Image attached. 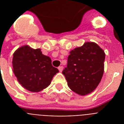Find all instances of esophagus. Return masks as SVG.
Listing matches in <instances>:
<instances>
[{
	"instance_id": "1",
	"label": "esophagus",
	"mask_w": 124,
	"mask_h": 124,
	"mask_svg": "<svg viewBox=\"0 0 124 124\" xmlns=\"http://www.w3.org/2000/svg\"><path fill=\"white\" fill-rule=\"evenodd\" d=\"M58 70H59V71L62 72V70H63V67H62V66H59L58 68Z\"/></svg>"
}]
</instances>
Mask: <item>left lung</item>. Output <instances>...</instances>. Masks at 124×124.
Instances as JSON below:
<instances>
[{"mask_svg":"<svg viewBox=\"0 0 124 124\" xmlns=\"http://www.w3.org/2000/svg\"><path fill=\"white\" fill-rule=\"evenodd\" d=\"M70 53L67 67L62 71L68 86L80 95L93 92L104 74L105 53L96 43L87 42Z\"/></svg>","mask_w":124,"mask_h":124,"instance_id":"8db88e82","label":"left lung"}]
</instances>
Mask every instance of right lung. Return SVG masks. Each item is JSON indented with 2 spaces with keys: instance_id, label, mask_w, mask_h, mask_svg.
<instances>
[{
  "instance_id": "1",
  "label": "right lung",
  "mask_w": 124,
  "mask_h": 124,
  "mask_svg": "<svg viewBox=\"0 0 124 124\" xmlns=\"http://www.w3.org/2000/svg\"><path fill=\"white\" fill-rule=\"evenodd\" d=\"M13 70L22 87L31 92H39L51 84L58 72L51 64V60L42 54L40 49L26 45L13 53Z\"/></svg>"
}]
</instances>
